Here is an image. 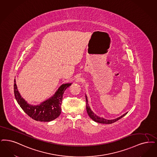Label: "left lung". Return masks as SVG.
<instances>
[{"instance_id":"obj_1","label":"left lung","mask_w":157,"mask_h":157,"mask_svg":"<svg viewBox=\"0 0 157 157\" xmlns=\"http://www.w3.org/2000/svg\"><path fill=\"white\" fill-rule=\"evenodd\" d=\"M85 98H86V108L87 113H88V115L89 116V117H90L93 120H94V121H96V122H98V123H102V124H112V123H113L116 122V121L119 120L120 119H121L123 117H124L125 114H127V113H125V114H124L123 115L113 120H107L104 119V118H102V117H99L97 116L91 110L90 107H89V105L88 104V98H87L86 95H85Z\"/></svg>"}]
</instances>
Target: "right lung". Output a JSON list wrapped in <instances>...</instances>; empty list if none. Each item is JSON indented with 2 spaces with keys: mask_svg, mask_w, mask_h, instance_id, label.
I'll use <instances>...</instances> for the list:
<instances>
[{
  "mask_svg": "<svg viewBox=\"0 0 157 157\" xmlns=\"http://www.w3.org/2000/svg\"><path fill=\"white\" fill-rule=\"evenodd\" d=\"M71 85V83L63 84L52 97L37 106L28 104L21 98L17 90L15 79L14 81V94L20 106L29 116L36 121L48 122L56 119L60 115L63 94L67 88Z\"/></svg>",
  "mask_w": 157,
  "mask_h": 157,
  "instance_id": "add662e5",
  "label": "right lung"
}]
</instances>
